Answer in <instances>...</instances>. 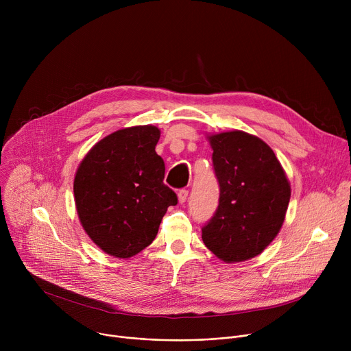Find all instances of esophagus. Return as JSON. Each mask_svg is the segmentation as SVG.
I'll list each match as a JSON object with an SVG mask.
<instances>
[{
  "label": "esophagus",
  "instance_id": "esophagus-1",
  "mask_svg": "<svg viewBox=\"0 0 351 351\" xmlns=\"http://www.w3.org/2000/svg\"><path fill=\"white\" fill-rule=\"evenodd\" d=\"M187 195H189V191L187 190H184V189H182V190H179V193H178V199H179V203L180 204H183L186 199H187Z\"/></svg>",
  "mask_w": 351,
  "mask_h": 351
}]
</instances>
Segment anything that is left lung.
<instances>
[{"instance_id": "left-lung-1", "label": "left lung", "mask_w": 351, "mask_h": 351, "mask_svg": "<svg viewBox=\"0 0 351 351\" xmlns=\"http://www.w3.org/2000/svg\"><path fill=\"white\" fill-rule=\"evenodd\" d=\"M219 182V206L203 241L219 260L243 263L278 236L290 202V182L274 149L243 130L207 134Z\"/></svg>"}]
</instances>
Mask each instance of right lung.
I'll return each mask as SVG.
<instances>
[{
    "mask_svg": "<svg viewBox=\"0 0 351 351\" xmlns=\"http://www.w3.org/2000/svg\"><path fill=\"white\" fill-rule=\"evenodd\" d=\"M161 130L153 125L119 129L95 143L73 180L79 221L108 256L130 258L153 243L178 197L164 184L156 153Z\"/></svg>",
    "mask_w": 351,
    "mask_h": 351,
    "instance_id": "add662e5",
    "label": "right lung"
}]
</instances>
